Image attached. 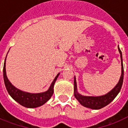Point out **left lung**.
Returning a JSON list of instances; mask_svg holds the SVG:
<instances>
[{"label": "left lung", "instance_id": "8db88e82", "mask_svg": "<svg viewBox=\"0 0 128 128\" xmlns=\"http://www.w3.org/2000/svg\"><path fill=\"white\" fill-rule=\"evenodd\" d=\"M118 51L120 54V58H121V66H122V74L120 78V80L114 88H112L110 92H108L107 94L102 96H84L80 94L77 91V85H76V78L74 76V96L76 99L79 102L82 106H84L86 108H90L93 110H98L102 108H104V106L109 104L116 97L118 93L121 90L122 86L123 84L124 80V66L123 61H122V54L119 46H118Z\"/></svg>", "mask_w": 128, "mask_h": 128}]
</instances>
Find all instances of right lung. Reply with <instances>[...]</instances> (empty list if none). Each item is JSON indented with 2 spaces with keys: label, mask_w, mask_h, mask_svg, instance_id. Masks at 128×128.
<instances>
[{
  "label": "right lung",
  "mask_w": 128,
  "mask_h": 128,
  "mask_svg": "<svg viewBox=\"0 0 128 128\" xmlns=\"http://www.w3.org/2000/svg\"><path fill=\"white\" fill-rule=\"evenodd\" d=\"M6 59H5L4 67H3L4 81L5 86L6 88L7 91L14 100L24 107L34 108L42 106L51 98L54 92V84L60 73H58L57 74V76L55 77L51 84L49 89L46 92L40 93H30L22 91L21 90L15 87L8 79L6 72Z\"/></svg>",
  "instance_id": "right-lung-1"
}]
</instances>
